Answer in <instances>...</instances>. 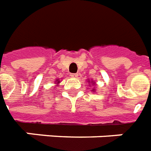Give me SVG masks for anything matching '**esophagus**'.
Returning <instances> with one entry per match:
<instances>
[{
  "mask_svg": "<svg viewBox=\"0 0 151 151\" xmlns=\"http://www.w3.org/2000/svg\"><path fill=\"white\" fill-rule=\"evenodd\" d=\"M70 76H71L72 78H77V77L78 76V73H71Z\"/></svg>",
  "mask_w": 151,
  "mask_h": 151,
  "instance_id": "obj_1",
  "label": "esophagus"
}]
</instances>
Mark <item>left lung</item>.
Listing matches in <instances>:
<instances>
[{
	"instance_id": "obj_1",
	"label": "left lung",
	"mask_w": 151,
	"mask_h": 151,
	"mask_svg": "<svg viewBox=\"0 0 151 151\" xmlns=\"http://www.w3.org/2000/svg\"><path fill=\"white\" fill-rule=\"evenodd\" d=\"M92 91H95V89H93V90H92Z\"/></svg>"
}]
</instances>
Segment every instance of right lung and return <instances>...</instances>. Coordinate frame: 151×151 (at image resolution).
<instances>
[{"label":"right lung","mask_w":151,"mask_h":151,"mask_svg":"<svg viewBox=\"0 0 151 151\" xmlns=\"http://www.w3.org/2000/svg\"><path fill=\"white\" fill-rule=\"evenodd\" d=\"M57 81H58V80H57ZM59 82H60V81H58V83H59Z\"/></svg>","instance_id":"obj_1"}]
</instances>
